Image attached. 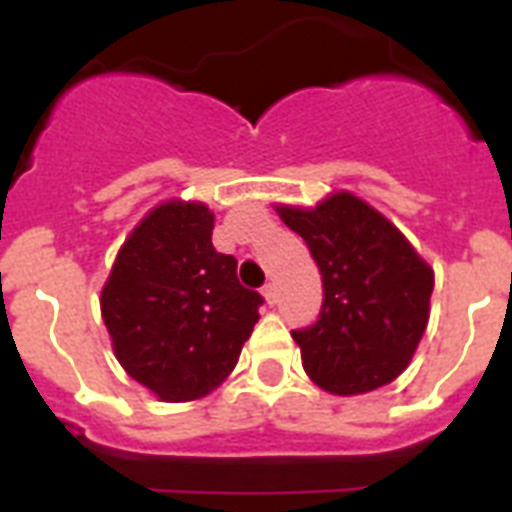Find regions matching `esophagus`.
<instances>
[{"mask_svg": "<svg viewBox=\"0 0 512 512\" xmlns=\"http://www.w3.org/2000/svg\"><path fill=\"white\" fill-rule=\"evenodd\" d=\"M263 297H265V303H268V305L276 303V287H273V284H265Z\"/></svg>", "mask_w": 512, "mask_h": 512, "instance_id": "obj_1", "label": "esophagus"}]
</instances>
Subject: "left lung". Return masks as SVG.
Returning a JSON list of instances; mask_svg holds the SVG:
<instances>
[{
	"label": "left lung",
	"instance_id": "1",
	"mask_svg": "<svg viewBox=\"0 0 512 512\" xmlns=\"http://www.w3.org/2000/svg\"><path fill=\"white\" fill-rule=\"evenodd\" d=\"M319 265V321L295 329L303 369L321 390L358 396L404 372L430 316L433 268L388 217L348 191L316 207L276 204Z\"/></svg>",
	"mask_w": 512,
	"mask_h": 512
}]
</instances>
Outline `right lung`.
Wrapping results in <instances>:
<instances>
[{
	"instance_id": "right-lung-1",
	"label": "right lung",
	"mask_w": 512,
	"mask_h": 512,
	"mask_svg": "<svg viewBox=\"0 0 512 512\" xmlns=\"http://www.w3.org/2000/svg\"><path fill=\"white\" fill-rule=\"evenodd\" d=\"M212 228L207 204L162 201L132 228L100 292L119 364L170 404L223 385L260 319L263 297L241 287Z\"/></svg>"
}]
</instances>
